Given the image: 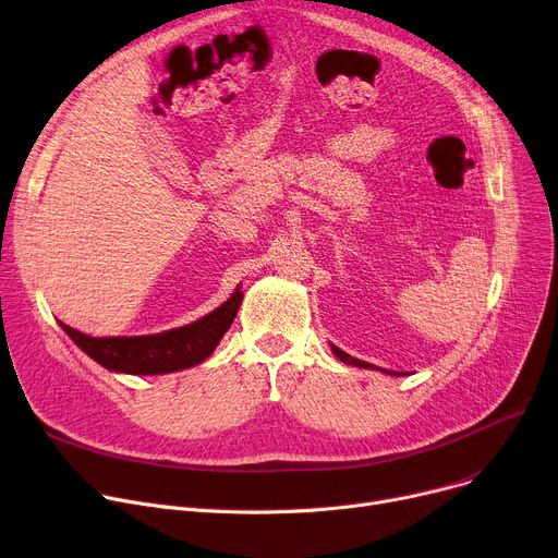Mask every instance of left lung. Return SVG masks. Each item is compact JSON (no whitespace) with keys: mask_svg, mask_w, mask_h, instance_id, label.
Here are the masks:
<instances>
[{"mask_svg":"<svg viewBox=\"0 0 558 558\" xmlns=\"http://www.w3.org/2000/svg\"><path fill=\"white\" fill-rule=\"evenodd\" d=\"M333 353L342 360V363H347V365H355V367H363V369H367V367H372L369 363H363V360H355V357H351L349 353H344L342 349H338V347H333ZM383 372V369H380ZM387 374H391V376H397V372H387ZM399 376H403V374H399Z\"/></svg>","mask_w":558,"mask_h":558,"instance_id":"8db88e82","label":"left lung"}]
</instances>
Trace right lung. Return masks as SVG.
I'll return each mask as SVG.
<instances>
[{
    "mask_svg": "<svg viewBox=\"0 0 558 558\" xmlns=\"http://www.w3.org/2000/svg\"><path fill=\"white\" fill-rule=\"evenodd\" d=\"M241 300L243 294L236 290L222 306L203 319L157 336L92 338L62 322L60 326L89 357H94L98 365H104L110 372L137 376L171 374L198 365L214 353L220 338L232 326Z\"/></svg>",
    "mask_w": 558,
    "mask_h": 558,
    "instance_id": "right-lung-1",
    "label": "right lung"
}]
</instances>
